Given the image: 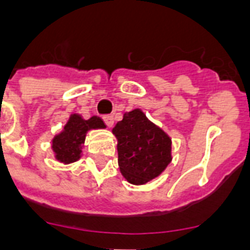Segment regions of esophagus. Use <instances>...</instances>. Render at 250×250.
Wrapping results in <instances>:
<instances>
[{"instance_id":"esophagus-1","label":"esophagus","mask_w":250,"mask_h":250,"mask_svg":"<svg viewBox=\"0 0 250 250\" xmlns=\"http://www.w3.org/2000/svg\"><path fill=\"white\" fill-rule=\"evenodd\" d=\"M104 122L107 127H113L114 125V117L113 115H105L104 117Z\"/></svg>"}]
</instances>
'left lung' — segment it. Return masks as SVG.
I'll list each match as a JSON object with an SVG mask.
<instances>
[{
	"instance_id": "1",
	"label": "left lung",
	"mask_w": 250,
	"mask_h": 250,
	"mask_svg": "<svg viewBox=\"0 0 250 250\" xmlns=\"http://www.w3.org/2000/svg\"><path fill=\"white\" fill-rule=\"evenodd\" d=\"M118 140V165L131 184H145L165 171L172 160L171 139L145 114L135 109L113 128Z\"/></svg>"
}]
</instances>
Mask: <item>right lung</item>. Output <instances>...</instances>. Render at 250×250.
<instances>
[{
    "instance_id": "1",
    "label": "right lung",
    "mask_w": 250,
    "mask_h": 250,
    "mask_svg": "<svg viewBox=\"0 0 250 250\" xmlns=\"http://www.w3.org/2000/svg\"><path fill=\"white\" fill-rule=\"evenodd\" d=\"M106 125L101 118L92 117L83 119L79 114H72L63 131L58 133L52 141L53 152L56 158L63 164H72L82 156V146L85 140V135L89 129L105 128Z\"/></svg>"
}]
</instances>
